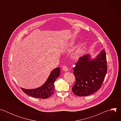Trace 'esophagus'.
<instances>
[{"label":"esophagus","mask_w":121,"mask_h":121,"mask_svg":"<svg viewBox=\"0 0 121 121\" xmlns=\"http://www.w3.org/2000/svg\"><path fill=\"white\" fill-rule=\"evenodd\" d=\"M63 70L64 71L66 72V71H67L68 70V67H67L66 66H65V65H64L63 67Z\"/></svg>","instance_id":"1"}]
</instances>
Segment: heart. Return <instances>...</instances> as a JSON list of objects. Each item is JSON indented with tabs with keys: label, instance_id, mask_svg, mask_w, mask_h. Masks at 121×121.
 I'll return each mask as SVG.
<instances>
[{
	"label": "heart",
	"instance_id": "heart-1",
	"mask_svg": "<svg viewBox=\"0 0 121 121\" xmlns=\"http://www.w3.org/2000/svg\"><path fill=\"white\" fill-rule=\"evenodd\" d=\"M71 45V43H68L65 44V46H70ZM80 51L79 49H77L75 50L72 54V57L73 59H78L80 56Z\"/></svg>",
	"mask_w": 121,
	"mask_h": 121
}]
</instances>
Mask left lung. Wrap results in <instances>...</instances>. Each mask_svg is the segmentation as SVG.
Returning <instances> with one entry per match:
<instances>
[{
    "instance_id": "8db88e82",
    "label": "left lung",
    "mask_w": 121,
    "mask_h": 121,
    "mask_svg": "<svg viewBox=\"0 0 121 121\" xmlns=\"http://www.w3.org/2000/svg\"><path fill=\"white\" fill-rule=\"evenodd\" d=\"M76 81L72 91L78 96H87L101 87L107 72L106 53L103 49L92 59L88 54L79 58L73 68Z\"/></svg>"
}]
</instances>
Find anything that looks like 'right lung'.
<instances>
[{"label":"right lung","mask_w":121,"mask_h":121,"mask_svg":"<svg viewBox=\"0 0 121 121\" xmlns=\"http://www.w3.org/2000/svg\"><path fill=\"white\" fill-rule=\"evenodd\" d=\"M60 75V68L57 67L51 72V73L45 82L41 87L34 89L22 90L28 95L40 99H47L54 93V83Z\"/></svg>","instance_id":"obj_1"}]
</instances>
